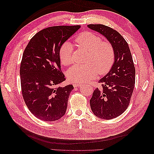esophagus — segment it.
Returning <instances> with one entry per match:
<instances>
[{
    "mask_svg": "<svg viewBox=\"0 0 154 154\" xmlns=\"http://www.w3.org/2000/svg\"><path fill=\"white\" fill-rule=\"evenodd\" d=\"M82 85V83H73V86L75 87H80Z\"/></svg>",
    "mask_w": 154,
    "mask_h": 154,
    "instance_id": "34e87169",
    "label": "esophagus"
}]
</instances>
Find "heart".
Returning a JSON list of instances; mask_svg holds the SVG:
<instances>
[{"label": "heart", "instance_id": "obj_1", "mask_svg": "<svg viewBox=\"0 0 154 154\" xmlns=\"http://www.w3.org/2000/svg\"><path fill=\"white\" fill-rule=\"evenodd\" d=\"M79 48L87 51L84 64H76L67 72L70 81L76 83L87 82L94 78L97 73L100 75L109 72L113 66L116 53L109 42L102 41V38L94 32H83L75 39ZM73 46L71 43L66 42L59 49V57L62 63L69 66L73 62Z\"/></svg>", "mask_w": 154, "mask_h": 154}]
</instances>
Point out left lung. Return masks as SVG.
Instances as JSON below:
<instances>
[{
    "label": "left lung",
    "mask_w": 154,
    "mask_h": 154,
    "mask_svg": "<svg viewBox=\"0 0 154 154\" xmlns=\"http://www.w3.org/2000/svg\"><path fill=\"white\" fill-rule=\"evenodd\" d=\"M88 28L100 32L112 44L116 58L110 71L98 82L90 100L91 108L97 118L112 119L127 110L135 85L134 64L128 45L119 32L103 24H89Z\"/></svg>",
    "instance_id": "8db88e82"
}]
</instances>
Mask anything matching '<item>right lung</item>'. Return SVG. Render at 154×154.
Returning <instances> with one entry per match:
<instances>
[{
    "label": "right lung",
    "instance_id": "1",
    "mask_svg": "<svg viewBox=\"0 0 154 154\" xmlns=\"http://www.w3.org/2000/svg\"><path fill=\"white\" fill-rule=\"evenodd\" d=\"M80 26L49 27L37 32L22 55L21 91L31 112L45 122H54L66 114L72 85L57 87L66 80L61 70L59 49Z\"/></svg>",
    "mask_w": 154,
    "mask_h": 154
}]
</instances>
